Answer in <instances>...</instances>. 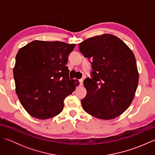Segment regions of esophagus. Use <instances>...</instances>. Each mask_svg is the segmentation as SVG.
<instances>
[{"label": "esophagus", "mask_w": 155, "mask_h": 155, "mask_svg": "<svg viewBox=\"0 0 155 155\" xmlns=\"http://www.w3.org/2000/svg\"><path fill=\"white\" fill-rule=\"evenodd\" d=\"M79 82H80V85H83V78L80 79Z\"/></svg>", "instance_id": "obj_1"}]
</instances>
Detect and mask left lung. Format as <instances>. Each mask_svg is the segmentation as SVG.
Wrapping results in <instances>:
<instances>
[{"mask_svg": "<svg viewBox=\"0 0 155 155\" xmlns=\"http://www.w3.org/2000/svg\"><path fill=\"white\" fill-rule=\"evenodd\" d=\"M78 47L85 58H92L93 69L83 82L87 91L81 100L83 109L100 119L118 117L132 103L139 83L133 52L110 34L87 38Z\"/></svg>", "mask_w": 155, "mask_h": 155, "instance_id": "1", "label": "left lung"}]
</instances>
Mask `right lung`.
<instances>
[{
	"label": "right lung",
	"instance_id": "right-lung-1",
	"mask_svg": "<svg viewBox=\"0 0 155 155\" xmlns=\"http://www.w3.org/2000/svg\"><path fill=\"white\" fill-rule=\"evenodd\" d=\"M75 44L35 41L18 51L13 74L16 93L32 117L47 119L58 114L64 100L79 83L70 79L66 66Z\"/></svg>",
	"mask_w": 155,
	"mask_h": 155
}]
</instances>
